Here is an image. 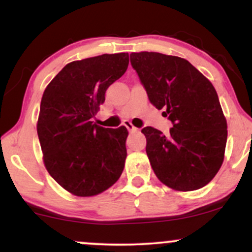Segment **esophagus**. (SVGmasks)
I'll return each mask as SVG.
<instances>
[{
  "label": "esophagus",
  "mask_w": 252,
  "mask_h": 252,
  "mask_svg": "<svg viewBox=\"0 0 252 252\" xmlns=\"http://www.w3.org/2000/svg\"><path fill=\"white\" fill-rule=\"evenodd\" d=\"M124 126H126V129H128L130 132H136V131H138V129L136 128V126H132V124L130 123V122H126V123H124Z\"/></svg>",
  "instance_id": "obj_1"
}]
</instances>
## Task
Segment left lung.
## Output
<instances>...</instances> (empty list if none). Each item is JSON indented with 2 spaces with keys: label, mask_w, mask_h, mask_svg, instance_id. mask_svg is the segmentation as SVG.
<instances>
[{
  "label": "left lung",
  "mask_w": 252,
  "mask_h": 252,
  "mask_svg": "<svg viewBox=\"0 0 252 252\" xmlns=\"http://www.w3.org/2000/svg\"><path fill=\"white\" fill-rule=\"evenodd\" d=\"M150 103L173 123L169 134L146 126L152 168L169 189L189 192L206 186L220 169L227 123L212 83L186 59L158 52L130 54Z\"/></svg>",
  "instance_id": "left-lung-1"
}]
</instances>
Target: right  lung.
Here are the masks:
<instances>
[{"label": "right lung", "instance_id": "1", "mask_svg": "<svg viewBox=\"0 0 252 252\" xmlns=\"http://www.w3.org/2000/svg\"><path fill=\"white\" fill-rule=\"evenodd\" d=\"M128 65V53L72 62L43 91L36 124L43 163L71 194L97 195L122 174L128 130L103 128L91 118L105 100L106 89Z\"/></svg>", "mask_w": 252, "mask_h": 252}]
</instances>
